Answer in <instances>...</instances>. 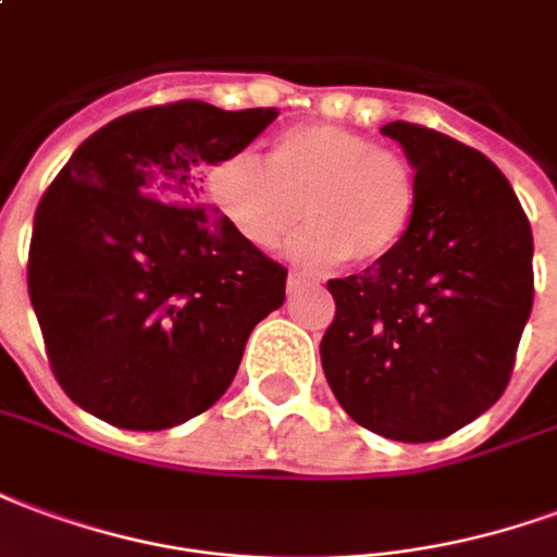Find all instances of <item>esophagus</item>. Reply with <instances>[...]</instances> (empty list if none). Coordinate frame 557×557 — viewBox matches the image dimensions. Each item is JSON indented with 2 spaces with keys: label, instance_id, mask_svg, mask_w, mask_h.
<instances>
[{
  "label": "esophagus",
  "instance_id": "34e87169",
  "mask_svg": "<svg viewBox=\"0 0 557 557\" xmlns=\"http://www.w3.org/2000/svg\"><path fill=\"white\" fill-rule=\"evenodd\" d=\"M318 278L314 275H306V273H290L287 278V290H299V287H318Z\"/></svg>",
  "mask_w": 557,
  "mask_h": 557
}]
</instances>
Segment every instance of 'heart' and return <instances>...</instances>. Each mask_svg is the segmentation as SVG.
Listing matches in <instances>:
<instances>
[{
	"label": "heart",
	"mask_w": 557,
	"mask_h": 557,
	"mask_svg": "<svg viewBox=\"0 0 557 557\" xmlns=\"http://www.w3.org/2000/svg\"><path fill=\"white\" fill-rule=\"evenodd\" d=\"M205 186L255 249H275L306 216L311 225L290 243V255L308 267L392 258L418 210L412 165L397 150L332 124L284 129L267 165L246 153L213 162Z\"/></svg>",
	"instance_id": "b5f03b06"
}]
</instances>
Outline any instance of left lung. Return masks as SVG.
Segmentation results:
<instances>
[{"label": "left lung", "instance_id": "left-lung-1", "mask_svg": "<svg viewBox=\"0 0 557 557\" xmlns=\"http://www.w3.org/2000/svg\"><path fill=\"white\" fill-rule=\"evenodd\" d=\"M380 133L416 169V222L392 258L329 282L335 320L320 362L356 424L436 442L505 392L534 302V239L481 150L407 121Z\"/></svg>", "mask_w": 557, "mask_h": 557}]
</instances>
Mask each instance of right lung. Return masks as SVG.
Returning a JSON list of instances; mask_svg holds the SVG:
<instances>
[{"mask_svg": "<svg viewBox=\"0 0 557 557\" xmlns=\"http://www.w3.org/2000/svg\"><path fill=\"white\" fill-rule=\"evenodd\" d=\"M275 115L201 100L139 109L88 136L44 193L28 296L76 407L165 430L228 392L251 329L282 308L287 270L201 205V169Z\"/></svg>", "mask_w": 557, "mask_h": 557, "instance_id": "right-lung-1", "label": "right lung"}]
</instances>
